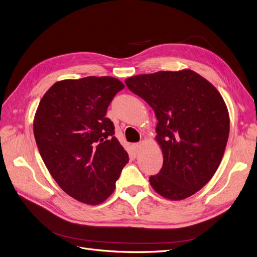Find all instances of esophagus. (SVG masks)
Here are the masks:
<instances>
[{"label": "esophagus", "instance_id": "obj_1", "mask_svg": "<svg viewBox=\"0 0 257 257\" xmlns=\"http://www.w3.org/2000/svg\"><path fill=\"white\" fill-rule=\"evenodd\" d=\"M142 145H143V143H142V142H140V143L135 144V149L137 150V154H139V153H140V150H141Z\"/></svg>", "mask_w": 257, "mask_h": 257}]
</instances>
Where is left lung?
<instances>
[{"label":"left lung","instance_id":"left-lung-1","mask_svg":"<svg viewBox=\"0 0 257 257\" xmlns=\"http://www.w3.org/2000/svg\"><path fill=\"white\" fill-rule=\"evenodd\" d=\"M126 84L158 119L163 166L149 177L151 186L170 200L194 195L216 173L229 138V113L220 93L191 70L138 75Z\"/></svg>","mask_w":257,"mask_h":257}]
</instances>
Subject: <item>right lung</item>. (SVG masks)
Returning <instances> with one entry per match:
<instances>
[{
	"instance_id": "add662e5",
	"label": "right lung",
	"mask_w": 257,
	"mask_h": 257,
	"mask_svg": "<svg viewBox=\"0 0 257 257\" xmlns=\"http://www.w3.org/2000/svg\"><path fill=\"white\" fill-rule=\"evenodd\" d=\"M123 88L108 76L62 80L52 85L37 109L34 135L43 162L57 184L80 202L106 200L129 161L106 117Z\"/></svg>"
}]
</instances>
